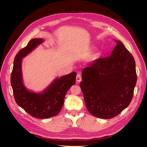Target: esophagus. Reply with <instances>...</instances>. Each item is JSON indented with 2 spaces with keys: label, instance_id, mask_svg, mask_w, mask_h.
<instances>
[{
  "label": "esophagus",
  "instance_id": "esophagus-1",
  "mask_svg": "<svg viewBox=\"0 0 147 147\" xmlns=\"http://www.w3.org/2000/svg\"><path fill=\"white\" fill-rule=\"evenodd\" d=\"M76 80L78 82H80L82 80V76L80 73H78L76 76Z\"/></svg>",
  "mask_w": 147,
  "mask_h": 147
}]
</instances>
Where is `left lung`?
<instances>
[{
	"label": "left lung",
	"mask_w": 147,
	"mask_h": 147,
	"mask_svg": "<svg viewBox=\"0 0 147 147\" xmlns=\"http://www.w3.org/2000/svg\"><path fill=\"white\" fill-rule=\"evenodd\" d=\"M110 57L95 60L82 71L80 83L88 111L104 119L119 115L132 101L137 81L135 61L120 41Z\"/></svg>",
	"instance_id": "8db88e82"
}]
</instances>
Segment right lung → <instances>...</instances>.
Returning a JSON list of instances; mask_svg holds the SVG:
<instances>
[{"label": "right lung", "instance_id": "1", "mask_svg": "<svg viewBox=\"0 0 147 147\" xmlns=\"http://www.w3.org/2000/svg\"><path fill=\"white\" fill-rule=\"evenodd\" d=\"M43 42V38L32 39L25 48L17 53L11 76L15 101L30 115L37 119H48L57 115L63 106L67 92L75 84L76 79V72L61 76L55 79L49 86L40 93L30 91L24 86L21 71L22 58Z\"/></svg>", "mask_w": 147, "mask_h": 147}]
</instances>
